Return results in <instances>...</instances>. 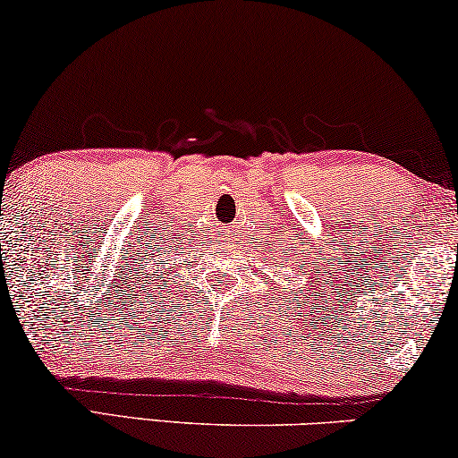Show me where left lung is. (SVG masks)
<instances>
[{"label":"left lung","mask_w":458,"mask_h":458,"mask_svg":"<svg viewBox=\"0 0 458 458\" xmlns=\"http://www.w3.org/2000/svg\"><path fill=\"white\" fill-rule=\"evenodd\" d=\"M300 275H302V268H300Z\"/></svg>","instance_id":"left-lung-1"}]
</instances>
